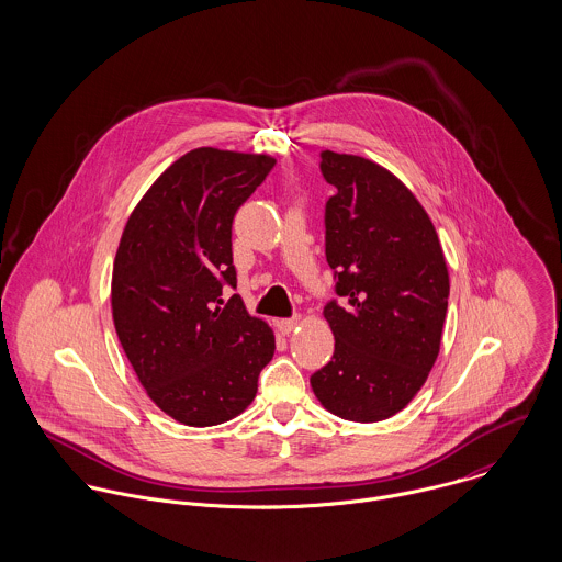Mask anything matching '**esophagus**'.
<instances>
[{
    "mask_svg": "<svg viewBox=\"0 0 562 562\" xmlns=\"http://www.w3.org/2000/svg\"><path fill=\"white\" fill-rule=\"evenodd\" d=\"M299 324H301V316H292V318H281V321H277V328H279L283 335H288V333H292Z\"/></svg>",
    "mask_w": 562,
    "mask_h": 562,
    "instance_id": "34e87169",
    "label": "esophagus"
}]
</instances>
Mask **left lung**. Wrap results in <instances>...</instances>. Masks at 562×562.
Returning a JSON list of instances; mask_svg holds the SVG:
<instances>
[{"label":"left lung","mask_w":562,"mask_h":562,"mask_svg":"<svg viewBox=\"0 0 562 562\" xmlns=\"http://www.w3.org/2000/svg\"><path fill=\"white\" fill-rule=\"evenodd\" d=\"M321 158L337 190L324 207V246L341 303L324 307L335 350L312 390L341 419L381 422L428 379L450 277L428 214L398 177L359 156Z\"/></svg>","instance_id":"left-lung-1"}]
</instances>
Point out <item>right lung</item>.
Here are the masks:
<instances>
[{"mask_svg": "<svg viewBox=\"0 0 562 562\" xmlns=\"http://www.w3.org/2000/svg\"><path fill=\"white\" fill-rule=\"evenodd\" d=\"M270 156L194 149L132 212L112 270L119 341L149 398L186 426L223 424L252 402L274 355L270 326L236 290L232 225Z\"/></svg>", "mask_w": 562, "mask_h": 562, "instance_id": "right-lung-1", "label": "right lung"}]
</instances>
